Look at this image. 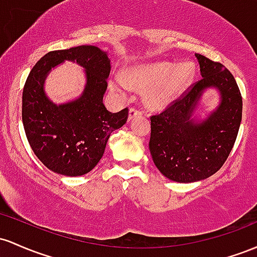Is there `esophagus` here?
<instances>
[{"mask_svg":"<svg viewBox=\"0 0 257 257\" xmlns=\"http://www.w3.org/2000/svg\"><path fill=\"white\" fill-rule=\"evenodd\" d=\"M137 115H142V111H141L140 109L134 108V106H132V108H130V111H128V119L130 120H131L132 117L137 116Z\"/></svg>","mask_w":257,"mask_h":257,"instance_id":"esophagus-1","label":"esophagus"}]
</instances>
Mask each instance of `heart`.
I'll return each mask as SVG.
<instances>
[{
  "instance_id": "obj_1",
  "label": "heart",
  "mask_w": 257,
  "mask_h": 257,
  "mask_svg": "<svg viewBox=\"0 0 257 257\" xmlns=\"http://www.w3.org/2000/svg\"><path fill=\"white\" fill-rule=\"evenodd\" d=\"M194 75V65L183 62L175 65L169 62L134 66L126 71V79L115 76L109 85L114 91L125 92L131 87L147 90L146 103L152 108H164L180 96Z\"/></svg>"
}]
</instances>
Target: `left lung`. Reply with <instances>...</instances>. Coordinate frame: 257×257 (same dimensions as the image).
<instances>
[{
    "mask_svg": "<svg viewBox=\"0 0 257 257\" xmlns=\"http://www.w3.org/2000/svg\"><path fill=\"white\" fill-rule=\"evenodd\" d=\"M201 79L160 114L151 116L149 151L169 180L191 183L217 172L228 158L241 121L243 100L234 76L221 63L195 53ZM220 92L218 109L205 120L191 115L206 88Z\"/></svg>",
    "mask_w": 257,
    "mask_h": 257,
    "instance_id": "1",
    "label": "left lung"
}]
</instances>
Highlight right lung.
Segmentation results:
<instances>
[{
	"instance_id": "1",
	"label": "right lung",
	"mask_w": 257,
	"mask_h": 257,
	"mask_svg": "<svg viewBox=\"0 0 257 257\" xmlns=\"http://www.w3.org/2000/svg\"><path fill=\"white\" fill-rule=\"evenodd\" d=\"M64 60L81 65L88 82L77 100L57 106L45 96L43 83ZM109 73L110 59L96 46L48 52L31 69L23 90V125L33 152L51 171L71 177L90 172L111 132L127 121L128 108L110 113L103 104Z\"/></svg>"
}]
</instances>
